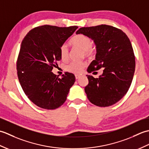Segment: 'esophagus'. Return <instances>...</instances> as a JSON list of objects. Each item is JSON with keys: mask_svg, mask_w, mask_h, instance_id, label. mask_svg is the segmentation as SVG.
<instances>
[{"mask_svg": "<svg viewBox=\"0 0 149 149\" xmlns=\"http://www.w3.org/2000/svg\"><path fill=\"white\" fill-rule=\"evenodd\" d=\"M75 79H78L80 78V77L81 76V75H80V74H75Z\"/></svg>", "mask_w": 149, "mask_h": 149, "instance_id": "34e87169", "label": "esophagus"}]
</instances>
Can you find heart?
Listing matches in <instances>:
<instances>
[{"mask_svg":"<svg viewBox=\"0 0 149 149\" xmlns=\"http://www.w3.org/2000/svg\"><path fill=\"white\" fill-rule=\"evenodd\" d=\"M70 43L73 47H77L83 50V53L85 57L91 58L95 52V48L91 45L92 41L89 36L83 34H76L73 36ZM59 54L61 59L65 61L68 58V49L66 45H63L60 47ZM86 66V62L82 61H71L65 66L66 71L74 74H79L83 70L84 68Z\"/></svg>","mask_w":149,"mask_h":149,"instance_id":"1","label":"heart"}]
</instances>
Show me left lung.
Masks as SVG:
<instances>
[{
  "label": "left lung",
  "mask_w": 149,
  "mask_h": 149,
  "mask_svg": "<svg viewBox=\"0 0 149 149\" xmlns=\"http://www.w3.org/2000/svg\"><path fill=\"white\" fill-rule=\"evenodd\" d=\"M76 34L89 36L96 45L95 59L87 71L104 68L99 78L86 75L88 84L84 90L88 100L99 107L113 105L127 93L133 79L136 63L130 40L122 30L104 24L81 27Z\"/></svg>",
  "instance_id": "1"
}]
</instances>
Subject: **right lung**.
Masks as SVG:
<instances>
[{
  "instance_id": "right-lung-1",
  "label": "right lung",
  "mask_w": 149,
  "mask_h": 149,
  "mask_svg": "<svg viewBox=\"0 0 149 149\" xmlns=\"http://www.w3.org/2000/svg\"><path fill=\"white\" fill-rule=\"evenodd\" d=\"M77 28L43 25L31 29L22 40L17 61L18 78L26 96L41 108L62 106L75 83L72 73L65 72L60 79L51 71L61 59L60 47Z\"/></svg>"
}]
</instances>
